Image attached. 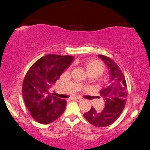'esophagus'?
Wrapping results in <instances>:
<instances>
[{"label":"esophagus","mask_w":150,"mask_h":150,"mask_svg":"<svg viewBox=\"0 0 150 150\" xmlns=\"http://www.w3.org/2000/svg\"><path fill=\"white\" fill-rule=\"evenodd\" d=\"M72 99H73V100H75V101H76V102H81L82 100L81 98H78V97L74 98H72Z\"/></svg>","instance_id":"1"}]
</instances>
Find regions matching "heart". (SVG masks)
I'll return each mask as SVG.
<instances>
[{
	"label": "heart",
	"instance_id": "heart-1",
	"mask_svg": "<svg viewBox=\"0 0 150 150\" xmlns=\"http://www.w3.org/2000/svg\"><path fill=\"white\" fill-rule=\"evenodd\" d=\"M85 68L87 71L88 74L90 76L98 77L104 72V67L102 63L97 60H89L85 63ZM87 83L86 80H84L81 82L82 84H85Z\"/></svg>",
	"mask_w": 150,
	"mask_h": 150
}]
</instances>
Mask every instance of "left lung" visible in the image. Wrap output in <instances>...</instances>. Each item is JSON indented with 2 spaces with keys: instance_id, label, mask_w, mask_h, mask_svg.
<instances>
[{
  "instance_id": "8db88e82",
  "label": "left lung",
  "mask_w": 150,
  "mask_h": 150,
  "mask_svg": "<svg viewBox=\"0 0 150 150\" xmlns=\"http://www.w3.org/2000/svg\"><path fill=\"white\" fill-rule=\"evenodd\" d=\"M108 69L109 84L100 90V96L105 106L102 110L91 107L89 111L83 115L90 124L97 127H106L112 124L122 113L126 102L127 85L122 71L116 63L109 57L98 54Z\"/></svg>"
}]
</instances>
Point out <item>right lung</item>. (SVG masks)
<instances>
[{"label":"right lung","mask_w":150,"mask_h":150,"mask_svg":"<svg viewBox=\"0 0 150 150\" xmlns=\"http://www.w3.org/2000/svg\"><path fill=\"white\" fill-rule=\"evenodd\" d=\"M74 59V57L69 55L48 54L28 69L22 85V95L26 108L36 122L50 124L65 111L66 100L52 96L49 89Z\"/></svg>","instance_id":"1"}]
</instances>
